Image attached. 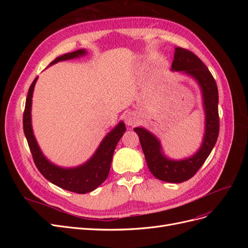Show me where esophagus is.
Returning <instances> with one entry per match:
<instances>
[{"instance_id":"obj_1","label":"esophagus","mask_w":248,"mask_h":248,"mask_svg":"<svg viewBox=\"0 0 248 248\" xmlns=\"http://www.w3.org/2000/svg\"><path fill=\"white\" fill-rule=\"evenodd\" d=\"M124 120L128 126H133L138 123V117L133 111H127L124 116Z\"/></svg>"}]
</instances>
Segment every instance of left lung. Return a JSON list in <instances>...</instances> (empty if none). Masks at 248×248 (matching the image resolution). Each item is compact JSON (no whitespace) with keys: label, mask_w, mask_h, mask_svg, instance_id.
I'll list each match as a JSON object with an SVG mask.
<instances>
[{"label":"left lung","mask_w":248,"mask_h":248,"mask_svg":"<svg viewBox=\"0 0 248 248\" xmlns=\"http://www.w3.org/2000/svg\"><path fill=\"white\" fill-rule=\"evenodd\" d=\"M171 70L182 71L193 78L200 85L205 109V134L201 148L188 158L172 160L162 154L160 141L154 134L142 127H136L134 131L140 138L148 168L153 176L161 181L181 183L196 175L216 144L219 133L218 90L206 65L188 49L175 48Z\"/></svg>","instance_id":"left-lung-1"}]
</instances>
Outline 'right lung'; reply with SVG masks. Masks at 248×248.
I'll use <instances>...</instances> for the list:
<instances>
[{
    "label": "right lung",
    "instance_id": "1",
    "mask_svg": "<svg viewBox=\"0 0 248 248\" xmlns=\"http://www.w3.org/2000/svg\"><path fill=\"white\" fill-rule=\"evenodd\" d=\"M86 54L87 51L85 49H78L76 51L69 52V54H65L56 58L49 65H54L60 61L79 58L81 56H85ZM37 78H38L34 79L31 87L29 88L24 111V119H22L24 132L36 167L44 178L63 189L77 193H87L93 191L106 181L108 176L114 151L118 141L126 131L125 124L123 122H120L114 129L109 131L107 134V137L102 140L101 144L99 145L98 149L96 150L94 155L84 164L70 169L60 168L56 166V164L47 160L46 157L41 152L32 129V96Z\"/></svg>",
    "mask_w": 248,
    "mask_h": 248
}]
</instances>
